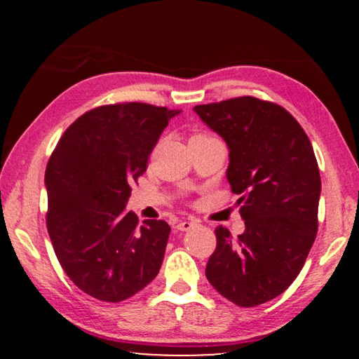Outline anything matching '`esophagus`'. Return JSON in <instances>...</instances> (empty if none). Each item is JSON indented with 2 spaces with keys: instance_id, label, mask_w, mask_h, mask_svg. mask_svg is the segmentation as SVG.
Listing matches in <instances>:
<instances>
[{
  "instance_id": "1",
  "label": "esophagus",
  "mask_w": 359,
  "mask_h": 359,
  "mask_svg": "<svg viewBox=\"0 0 359 359\" xmlns=\"http://www.w3.org/2000/svg\"><path fill=\"white\" fill-rule=\"evenodd\" d=\"M196 222H188V220H185V222H179L177 223V229L179 231H190V229H193L194 226H196Z\"/></svg>"
}]
</instances>
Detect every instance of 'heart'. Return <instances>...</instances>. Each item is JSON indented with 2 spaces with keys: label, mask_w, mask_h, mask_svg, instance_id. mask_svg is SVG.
Returning a JSON list of instances; mask_svg holds the SVG:
<instances>
[{
  "label": "heart",
  "mask_w": 359,
  "mask_h": 359,
  "mask_svg": "<svg viewBox=\"0 0 359 359\" xmlns=\"http://www.w3.org/2000/svg\"><path fill=\"white\" fill-rule=\"evenodd\" d=\"M209 137H212V136L203 135V133H198V135H193L190 139H209Z\"/></svg>",
  "instance_id": "heart-1"
}]
</instances>
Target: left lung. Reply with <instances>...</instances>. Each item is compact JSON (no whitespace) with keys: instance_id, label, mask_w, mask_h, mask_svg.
<instances>
[{"instance_id":"1","label":"left lung","mask_w":359,"mask_h":359,"mask_svg":"<svg viewBox=\"0 0 359 359\" xmlns=\"http://www.w3.org/2000/svg\"><path fill=\"white\" fill-rule=\"evenodd\" d=\"M194 112L228 145L226 177L245 222L236 239L215 229L205 277L236 306H259L293 283L317 238V158L306 131L276 102L241 96Z\"/></svg>"}]
</instances>
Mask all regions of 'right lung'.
<instances>
[{"instance_id": "obj_1", "label": "right lung", "mask_w": 359, "mask_h": 359, "mask_svg": "<svg viewBox=\"0 0 359 359\" xmlns=\"http://www.w3.org/2000/svg\"><path fill=\"white\" fill-rule=\"evenodd\" d=\"M179 114L145 102L96 107L65 131L47 163L53 250L66 276L96 299H128L160 271L171 228L163 220L139 226L126 203L163 130Z\"/></svg>"}]
</instances>
